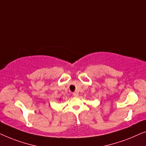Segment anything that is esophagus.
<instances>
[{
  "label": "esophagus",
  "instance_id": "1",
  "mask_svg": "<svg viewBox=\"0 0 146 146\" xmlns=\"http://www.w3.org/2000/svg\"><path fill=\"white\" fill-rule=\"evenodd\" d=\"M73 95L75 96V97H77V96H79V94H78V93H77V92H74L73 93Z\"/></svg>",
  "mask_w": 146,
  "mask_h": 146
}]
</instances>
